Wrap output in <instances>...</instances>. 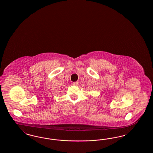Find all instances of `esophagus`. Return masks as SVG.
I'll list each match as a JSON object with an SVG mask.
<instances>
[{"label":"esophagus","instance_id":"esophagus-1","mask_svg":"<svg viewBox=\"0 0 153 153\" xmlns=\"http://www.w3.org/2000/svg\"><path fill=\"white\" fill-rule=\"evenodd\" d=\"M73 85H78L79 84V82L78 81H76V82H73L72 83Z\"/></svg>","mask_w":153,"mask_h":153}]
</instances>
